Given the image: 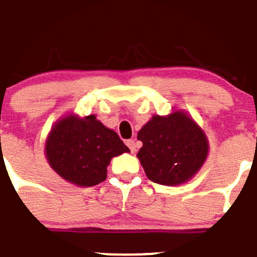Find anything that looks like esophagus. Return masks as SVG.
Returning <instances> with one entry per match:
<instances>
[{"mask_svg": "<svg viewBox=\"0 0 257 257\" xmlns=\"http://www.w3.org/2000/svg\"><path fill=\"white\" fill-rule=\"evenodd\" d=\"M125 144H126V147H128L129 149H131L132 153H136V151H137L136 140H134V139H129V140H126Z\"/></svg>", "mask_w": 257, "mask_h": 257, "instance_id": "obj_1", "label": "esophagus"}]
</instances>
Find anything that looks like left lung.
Returning <instances> with one entry per match:
<instances>
[{
  "label": "left lung",
  "instance_id": "1",
  "mask_svg": "<svg viewBox=\"0 0 257 257\" xmlns=\"http://www.w3.org/2000/svg\"><path fill=\"white\" fill-rule=\"evenodd\" d=\"M143 148L138 153L148 178L166 186L180 185L196 174L207 158L203 132L187 114L154 115L138 133Z\"/></svg>",
  "mask_w": 257,
  "mask_h": 257
}]
</instances>
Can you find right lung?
I'll use <instances>...</instances> for the list:
<instances>
[{
  "label": "right lung",
  "mask_w": 257,
  "mask_h": 257,
  "mask_svg": "<svg viewBox=\"0 0 257 257\" xmlns=\"http://www.w3.org/2000/svg\"><path fill=\"white\" fill-rule=\"evenodd\" d=\"M50 166L69 182L91 187L103 182L113 156L129 153L120 138L94 115L59 120L45 144Z\"/></svg>",
  "instance_id": "add662e5"
}]
</instances>
